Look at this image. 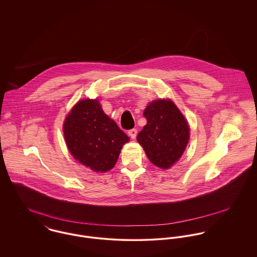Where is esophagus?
I'll return each instance as SVG.
<instances>
[{
    "label": "esophagus",
    "mask_w": 257,
    "mask_h": 257,
    "mask_svg": "<svg viewBox=\"0 0 257 257\" xmlns=\"http://www.w3.org/2000/svg\"><path fill=\"white\" fill-rule=\"evenodd\" d=\"M138 135V130L137 128H132L128 131V136L132 138V139H136Z\"/></svg>",
    "instance_id": "obj_1"
}]
</instances>
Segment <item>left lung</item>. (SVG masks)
I'll return each instance as SVG.
<instances>
[{
	"label": "left lung",
	"mask_w": 257,
	"mask_h": 257,
	"mask_svg": "<svg viewBox=\"0 0 257 257\" xmlns=\"http://www.w3.org/2000/svg\"><path fill=\"white\" fill-rule=\"evenodd\" d=\"M147 123L138 135L148 159L166 169L183 154L189 141V126L183 114L170 100L150 103L144 112Z\"/></svg>",
	"instance_id": "8db88e82"
}]
</instances>
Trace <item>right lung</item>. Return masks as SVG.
Listing matches in <instances>:
<instances>
[{"label":"right lung","mask_w":257,"mask_h":257,"mask_svg":"<svg viewBox=\"0 0 257 257\" xmlns=\"http://www.w3.org/2000/svg\"><path fill=\"white\" fill-rule=\"evenodd\" d=\"M66 145L74 158L96 172L110 170L130 138L104 113L98 100H82L64 121Z\"/></svg>","instance_id":"obj_1"}]
</instances>
